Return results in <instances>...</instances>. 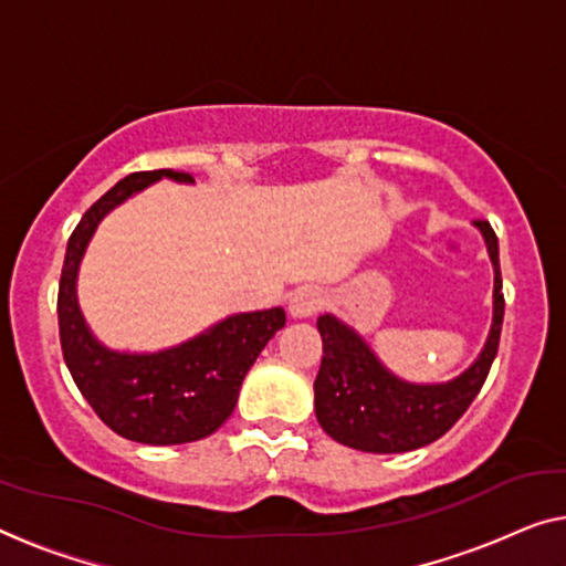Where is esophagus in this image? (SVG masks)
Listing matches in <instances>:
<instances>
[{
	"instance_id": "1",
	"label": "esophagus",
	"mask_w": 566,
	"mask_h": 566,
	"mask_svg": "<svg viewBox=\"0 0 566 566\" xmlns=\"http://www.w3.org/2000/svg\"><path fill=\"white\" fill-rule=\"evenodd\" d=\"M323 305H325L323 292L307 286V290H297L290 297V315L292 317H312L323 310Z\"/></svg>"
}]
</instances>
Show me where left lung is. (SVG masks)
<instances>
[{
  "mask_svg": "<svg viewBox=\"0 0 566 566\" xmlns=\"http://www.w3.org/2000/svg\"><path fill=\"white\" fill-rule=\"evenodd\" d=\"M493 261V325L483 353L465 374L447 384L419 386L396 378L381 366L353 327L333 315L317 317L323 364L315 378V415L335 442L353 450L394 454L419 450L450 432L483 389L503 327V280L499 239L488 221H478Z\"/></svg>",
  "mask_w": 566,
  "mask_h": 566,
  "instance_id": "8db88e82",
  "label": "left lung"
}]
</instances>
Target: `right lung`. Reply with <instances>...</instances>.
Masks as SVG:
<instances>
[{
    "label": "right lung",
    "mask_w": 566,
    "mask_h": 566,
    "mask_svg": "<svg viewBox=\"0 0 566 566\" xmlns=\"http://www.w3.org/2000/svg\"><path fill=\"white\" fill-rule=\"evenodd\" d=\"M159 177L192 182V175L175 170L132 172L83 213L67 239L57 327L65 366L106 427L132 442L182 444L213 434L231 417L243 376L286 317L282 307L231 315L188 343L145 356L108 350L91 335L75 297L83 251L108 210Z\"/></svg>",
    "instance_id": "1"
}]
</instances>
